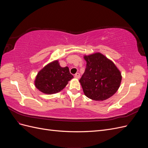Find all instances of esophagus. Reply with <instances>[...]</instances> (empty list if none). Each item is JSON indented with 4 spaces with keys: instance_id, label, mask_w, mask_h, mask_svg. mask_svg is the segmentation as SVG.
Wrapping results in <instances>:
<instances>
[{
    "instance_id": "obj_1",
    "label": "esophagus",
    "mask_w": 148,
    "mask_h": 148,
    "mask_svg": "<svg viewBox=\"0 0 148 148\" xmlns=\"http://www.w3.org/2000/svg\"><path fill=\"white\" fill-rule=\"evenodd\" d=\"M74 77H75V78L79 79V78H80V75H79V73H76V74L75 75Z\"/></svg>"
}]
</instances>
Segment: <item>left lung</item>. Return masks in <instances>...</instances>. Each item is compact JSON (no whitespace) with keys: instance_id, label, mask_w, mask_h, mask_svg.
<instances>
[{"instance_id":"8db88e82","label":"left lung","mask_w":148,"mask_h":148,"mask_svg":"<svg viewBox=\"0 0 148 148\" xmlns=\"http://www.w3.org/2000/svg\"><path fill=\"white\" fill-rule=\"evenodd\" d=\"M84 59L86 67L79 82L85 96L95 101H104L112 96L122 81L117 66L99 52L84 56Z\"/></svg>"}]
</instances>
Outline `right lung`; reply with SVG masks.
Here are the masks:
<instances>
[{
  "instance_id": "1",
  "label": "right lung",
  "mask_w": 148,
  "mask_h": 148,
  "mask_svg": "<svg viewBox=\"0 0 148 148\" xmlns=\"http://www.w3.org/2000/svg\"><path fill=\"white\" fill-rule=\"evenodd\" d=\"M73 78L69 67H61L58 60H55L39 71L34 84L40 91L51 95L62 90Z\"/></svg>"
}]
</instances>
